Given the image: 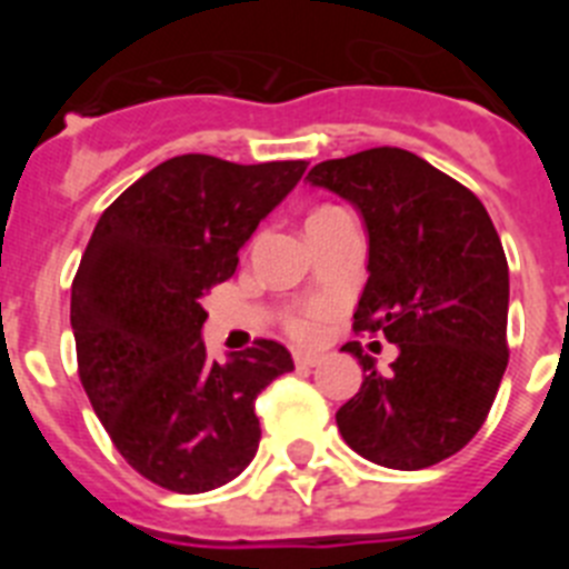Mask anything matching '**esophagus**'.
Instances as JSON below:
<instances>
[{
    "mask_svg": "<svg viewBox=\"0 0 569 569\" xmlns=\"http://www.w3.org/2000/svg\"><path fill=\"white\" fill-rule=\"evenodd\" d=\"M293 361H296V367H316L321 361V356L310 353V350H296Z\"/></svg>",
    "mask_w": 569,
    "mask_h": 569,
    "instance_id": "esophagus-1",
    "label": "esophagus"
}]
</instances>
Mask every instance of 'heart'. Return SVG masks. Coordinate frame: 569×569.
<instances>
[{
  "label": "heart",
  "mask_w": 569,
  "mask_h": 569,
  "mask_svg": "<svg viewBox=\"0 0 569 569\" xmlns=\"http://www.w3.org/2000/svg\"><path fill=\"white\" fill-rule=\"evenodd\" d=\"M328 210H336V208H321V210H316L313 216H319V213H328ZM319 316H321V310H319V308H308V310H301V313L290 316L288 328L293 330L296 336H301V339H308V336H313V330H316V321H319Z\"/></svg>",
  "instance_id": "b5f03b06"
}]
</instances>
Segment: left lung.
Returning <instances> with one entry per match:
<instances>
[{"instance_id":"8db88e82","label":"left lung","mask_w":569,"mask_h":569,"mask_svg":"<svg viewBox=\"0 0 569 569\" xmlns=\"http://www.w3.org/2000/svg\"><path fill=\"white\" fill-rule=\"evenodd\" d=\"M353 204L367 233V284L353 330L399 347L379 373L359 341L341 350L365 370L336 425L367 461L439 465L479 433L507 370L510 273L485 204L401 148H370L308 173Z\"/></svg>"}]
</instances>
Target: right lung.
<instances>
[{"mask_svg":"<svg viewBox=\"0 0 569 569\" xmlns=\"http://www.w3.org/2000/svg\"><path fill=\"white\" fill-rule=\"evenodd\" d=\"M305 170L173 156L104 210L84 248L70 288L79 379L116 450L164 490H216L259 450L253 401L293 359L259 339L208 361L202 299Z\"/></svg>","mask_w":569,"mask_h":569,"instance_id":"add662e5","label":"right lung"}]
</instances>
